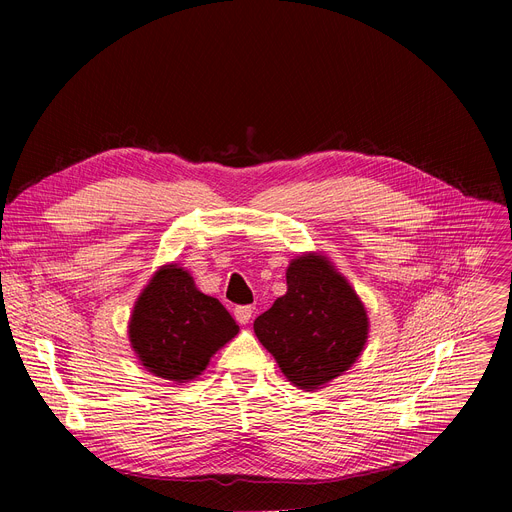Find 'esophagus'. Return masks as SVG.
Listing matches in <instances>:
<instances>
[{
	"label": "esophagus",
	"instance_id": "esophagus-1",
	"mask_svg": "<svg viewBox=\"0 0 512 512\" xmlns=\"http://www.w3.org/2000/svg\"><path fill=\"white\" fill-rule=\"evenodd\" d=\"M251 316H253V308L251 306H237L235 308V318H237L239 324H249Z\"/></svg>",
	"mask_w": 512,
	"mask_h": 512
}]
</instances>
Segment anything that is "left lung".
Instances as JSON below:
<instances>
[{
	"mask_svg": "<svg viewBox=\"0 0 512 512\" xmlns=\"http://www.w3.org/2000/svg\"><path fill=\"white\" fill-rule=\"evenodd\" d=\"M285 296L263 312L253 330L287 381L322 389L348 371L369 338V316L352 285L328 257L291 259Z\"/></svg>",
	"mask_w": 512,
	"mask_h": 512,
	"instance_id": "left-lung-1",
	"label": "left lung"
}]
</instances>
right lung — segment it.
<instances>
[{
	"label": "right lung",
	"instance_id": "add662e5",
	"mask_svg": "<svg viewBox=\"0 0 512 512\" xmlns=\"http://www.w3.org/2000/svg\"><path fill=\"white\" fill-rule=\"evenodd\" d=\"M237 334L239 326L225 306L204 296L176 263L154 273L129 320V342L139 362L156 377L176 383L202 375L210 356Z\"/></svg>",
	"mask_w": 512,
	"mask_h": 512
}]
</instances>
